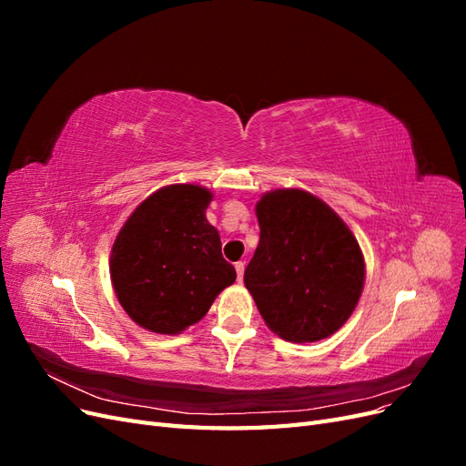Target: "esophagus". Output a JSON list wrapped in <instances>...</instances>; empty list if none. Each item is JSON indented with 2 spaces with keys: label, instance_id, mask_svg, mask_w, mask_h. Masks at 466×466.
<instances>
[{
  "label": "esophagus",
  "instance_id": "1",
  "mask_svg": "<svg viewBox=\"0 0 466 466\" xmlns=\"http://www.w3.org/2000/svg\"><path fill=\"white\" fill-rule=\"evenodd\" d=\"M235 270H237V279L238 281H243V274H245V262L241 260V262H237L235 264Z\"/></svg>",
  "mask_w": 466,
  "mask_h": 466
}]
</instances>
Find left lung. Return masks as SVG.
I'll return each mask as SVG.
<instances>
[{"instance_id": "left-lung-1", "label": "left lung", "mask_w": 466, "mask_h": 466, "mask_svg": "<svg viewBox=\"0 0 466 466\" xmlns=\"http://www.w3.org/2000/svg\"><path fill=\"white\" fill-rule=\"evenodd\" d=\"M260 241L245 286L288 342L332 336L354 313L365 281L363 252L336 211L311 192L278 188L257 202Z\"/></svg>"}]
</instances>
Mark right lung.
Returning <instances> with one entry per match:
<instances>
[{"mask_svg": "<svg viewBox=\"0 0 466 466\" xmlns=\"http://www.w3.org/2000/svg\"><path fill=\"white\" fill-rule=\"evenodd\" d=\"M211 192L171 185L139 204L110 252V279L134 322L178 334L198 322L237 272L221 257L219 233L206 219Z\"/></svg>", "mask_w": 466, "mask_h": 466, "instance_id": "right-lung-1", "label": "right lung"}]
</instances>
